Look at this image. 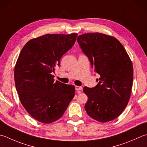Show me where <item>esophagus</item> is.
<instances>
[{
  "mask_svg": "<svg viewBox=\"0 0 147 147\" xmlns=\"http://www.w3.org/2000/svg\"><path fill=\"white\" fill-rule=\"evenodd\" d=\"M76 90L77 91H81V90H82V88L81 86H76Z\"/></svg>",
  "mask_w": 147,
  "mask_h": 147,
  "instance_id": "esophagus-1",
  "label": "esophagus"
}]
</instances>
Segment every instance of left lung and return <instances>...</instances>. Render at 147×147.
I'll list each match as a JSON object with an SVG mask.
<instances>
[{
	"label": "left lung",
	"instance_id": "left-lung-1",
	"mask_svg": "<svg viewBox=\"0 0 147 147\" xmlns=\"http://www.w3.org/2000/svg\"><path fill=\"white\" fill-rule=\"evenodd\" d=\"M91 66L100 75L95 87H84L88 96L85 109L100 122L115 120L125 109L131 96L133 66L125 48L117 38L98 32L86 33L77 38Z\"/></svg>",
	"mask_w": 147,
	"mask_h": 147
}]
</instances>
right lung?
Segmentation results:
<instances>
[{"label": "right lung", "instance_id": "add662e5", "mask_svg": "<svg viewBox=\"0 0 147 147\" xmlns=\"http://www.w3.org/2000/svg\"><path fill=\"white\" fill-rule=\"evenodd\" d=\"M77 33L47 34L29 40L15 66V82L22 106L43 123L62 117L75 96V87L54 81L55 67L76 42Z\"/></svg>", "mask_w": 147, "mask_h": 147}]
</instances>
